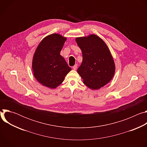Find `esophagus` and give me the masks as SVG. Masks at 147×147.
I'll list each match as a JSON object with an SVG mask.
<instances>
[{"label":"esophagus","instance_id":"obj_1","mask_svg":"<svg viewBox=\"0 0 147 147\" xmlns=\"http://www.w3.org/2000/svg\"><path fill=\"white\" fill-rule=\"evenodd\" d=\"M73 69H74V70H76L77 69V65H75L73 67Z\"/></svg>","mask_w":147,"mask_h":147}]
</instances>
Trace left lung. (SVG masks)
<instances>
[{
    "mask_svg": "<svg viewBox=\"0 0 147 147\" xmlns=\"http://www.w3.org/2000/svg\"><path fill=\"white\" fill-rule=\"evenodd\" d=\"M76 41L82 54L77 72L84 84L92 90L107 85L114 76L115 65L106 43L95 34L76 38Z\"/></svg>",
    "mask_w": 147,
    "mask_h": 147,
    "instance_id": "8db88e82",
    "label": "left lung"
}]
</instances>
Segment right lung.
<instances>
[{"label": "right lung", "instance_id": "add662e5", "mask_svg": "<svg viewBox=\"0 0 147 147\" xmlns=\"http://www.w3.org/2000/svg\"><path fill=\"white\" fill-rule=\"evenodd\" d=\"M66 40L60 34H52L45 37L36 48L32 69L35 78L42 86L56 88L71 70L60 54Z\"/></svg>", "mask_w": 147, "mask_h": 147}]
</instances>
